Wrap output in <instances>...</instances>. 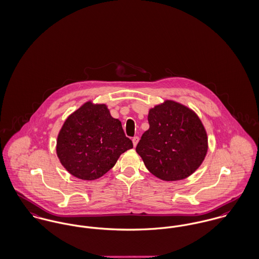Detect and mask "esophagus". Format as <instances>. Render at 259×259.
I'll return each instance as SVG.
<instances>
[{
	"label": "esophagus",
	"instance_id": "1",
	"mask_svg": "<svg viewBox=\"0 0 259 259\" xmlns=\"http://www.w3.org/2000/svg\"><path fill=\"white\" fill-rule=\"evenodd\" d=\"M133 145H134V147H136L137 146V144H138V142H139V137L138 136H135V137H133Z\"/></svg>",
	"mask_w": 259,
	"mask_h": 259
}]
</instances>
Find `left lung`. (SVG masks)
Wrapping results in <instances>:
<instances>
[{"instance_id":"left-lung-1","label":"left lung","mask_w":259,"mask_h":259,"mask_svg":"<svg viewBox=\"0 0 259 259\" xmlns=\"http://www.w3.org/2000/svg\"><path fill=\"white\" fill-rule=\"evenodd\" d=\"M150 128L136 151L151 174L165 181L186 179L205 159L208 140L199 117L172 100L150 109Z\"/></svg>"}]
</instances>
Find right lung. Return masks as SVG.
<instances>
[{
  "mask_svg": "<svg viewBox=\"0 0 259 259\" xmlns=\"http://www.w3.org/2000/svg\"><path fill=\"white\" fill-rule=\"evenodd\" d=\"M133 148L119 120L105 104L85 102L65 121L57 139V156L74 177L99 179L111 169L121 154Z\"/></svg>",
  "mask_w": 259,
  "mask_h": 259,
  "instance_id": "add662e5",
  "label": "right lung"
}]
</instances>
